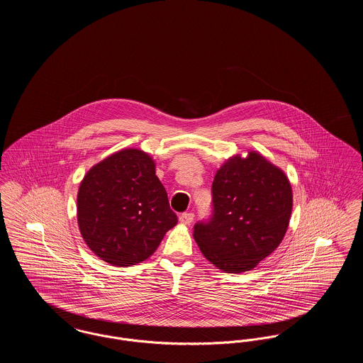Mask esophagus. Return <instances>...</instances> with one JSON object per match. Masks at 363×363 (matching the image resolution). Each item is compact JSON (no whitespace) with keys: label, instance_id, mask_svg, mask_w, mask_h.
<instances>
[{"label":"esophagus","instance_id":"1","mask_svg":"<svg viewBox=\"0 0 363 363\" xmlns=\"http://www.w3.org/2000/svg\"><path fill=\"white\" fill-rule=\"evenodd\" d=\"M193 218H194V215L191 212H184L179 215V222L182 225H190L193 222Z\"/></svg>","mask_w":363,"mask_h":363}]
</instances>
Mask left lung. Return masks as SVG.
<instances>
[{
    "label": "left lung",
    "mask_w": 363,
    "mask_h": 363,
    "mask_svg": "<svg viewBox=\"0 0 363 363\" xmlns=\"http://www.w3.org/2000/svg\"><path fill=\"white\" fill-rule=\"evenodd\" d=\"M213 215L194 225L204 257L228 274L247 272L268 257L289 228L293 189L284 172L257 151L228 157L212 184Z\"/></svg>",
    "instance_id": "1"
}]
</instances>
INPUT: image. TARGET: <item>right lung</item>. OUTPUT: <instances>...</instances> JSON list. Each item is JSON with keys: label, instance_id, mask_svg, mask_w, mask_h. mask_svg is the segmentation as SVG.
I'll return each mask as SVG.
<instances>
[{"label": "right lung", "instance_id": "add662e5", "mask_svg": "<svg viewBox=\"0 0 363 363\" xmlns=\"http://www.w3.org/2000/svg\"><path fill=\"white\" fill-rule=\"evenodd\" d=\"M152 156L125 148L86 172L77 191V223L86 246L114 267L151 257L178 218Z\"/></svg>", "mask_w": 363, "mask_h": 363}]
</instances>
